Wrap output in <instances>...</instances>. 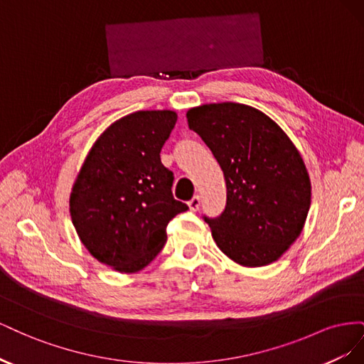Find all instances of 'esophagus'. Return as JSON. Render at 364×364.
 <instances>
[{
    "label": "esophagus",
    "instance_id": "34e87169",
    "mask_svg": "<svg viewBox=\"0 0 364 364\" xmlns=\"http://www.w3.org/2000/svg\"><path fill=\"white\" fill-rule=\"evenodd\" d=\"M200 203H202V200H200V196H194L193 199L188 202V206H190L191 211H197V209L200 208Z\"/></svg>",
    "mask_w": 364,
    "mask_h": 364
}]
</instances>
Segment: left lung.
<instances>
[{
  "label": "left lung",
  "mask_w": 364,
  "mask_h": 364,
  "mask_svg": "<svg viewBox=\"0 0 364 364\" xmlns=\"http://www.w3.org/2000/svg\"><path fill=\"white\" fill-rule=\"evenodd\" d=\"M186 118L225 176L223 213L203 215L217 246L241 266L277 261L302 232L311 203L299 151L273 119L246 105H203Z\"/></svg>",
  "instance_id": "left-lung-1"
}]
</instances>
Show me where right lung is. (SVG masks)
<instances>
[{
	"instance_id": "obj_1",
	"label": "right lung",
	"mask_w": 364,
	"mask_h": 364,
	"mask_svg": "<svg viewBox=\"0 0 364 364\" xmlns=\"http://www.w3.org/2000/svg\"><path fill=\"white\" fill-rule=\"evenodd\" d=\"M176 119L173 111H139L115 121L73 186L77 234L94 258L118 272H138L155 259L170 220L188 209L173 197L174 176L159 155Z\"/></svg>"
}]
</instances>
